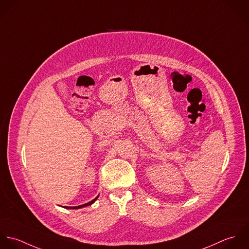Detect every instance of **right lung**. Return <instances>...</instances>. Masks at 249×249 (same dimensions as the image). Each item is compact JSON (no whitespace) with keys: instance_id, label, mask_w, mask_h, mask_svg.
Returning <instances> with one entry per match:
<instances>
[{"instance_id":"add662e5","label":"right lung","mask_w":249,"mask_h":249,"mask_svg":"<svg viewBox=\"0 0 249 249\" xmlns=\"http://www.w3.org/2000/svg\"><path fill=\"white\" fill-rule=\"evenodd\" d=\"M97 198H98V196H97V197H95V198L93 199V200H91L90 202L84 204V205H80V206H76V207H64V208H66V209H80V208H83V207H87V206H89V205L93 204V203L96 201V199Z\"/></svg>"}]
</instances>
